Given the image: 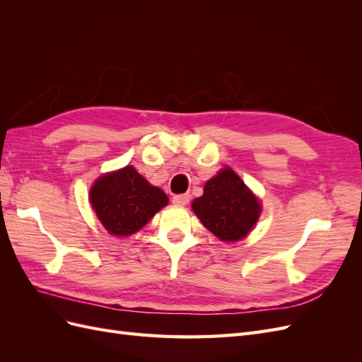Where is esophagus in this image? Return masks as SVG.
Listing matches in <instances>:
<instances>
[{
    "mask_svg": "<svg viewBox=\"0 0 362 362\" xmlns=\"http://www.w3.org/2000/svg\"><path fill=\"white\" fill-rule=\"evenodd\" d=\"M190 201V194L189 193H184V194H175L172 198V202L175 205H187Z\"/></svg>",
    "mask_w": 362,
    "mask_h": 362,
    "instance_id": "1",
    "label": "esophagus"
}]
</instances>
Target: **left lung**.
<instances>
[{
	"label": "left lung",
	"instance_id": "left-lung-1",
	"mask_svg": "<svg viewBox=\"0 0 362 362\" xmlns=\"http://www.w3.org/2000/svg\"><path fill=\"white\" fill-rule=\"evenodd\" d=\"M202 225L223 242L242 240L255 225L261 205L233 169L205 182L204 194L192 204Z\"/></svg>",
	"mask_w": 362,
	"mask_h": 362
}]
</instances>
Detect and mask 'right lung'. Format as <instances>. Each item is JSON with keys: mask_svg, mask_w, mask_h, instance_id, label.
Returning <instances> with one entry per match:
<instances>
[{"mask_svg": "<svg viewBox=\"0 0 362 362\" xmlns=\"http://www.w3.org/2000/svg\"><path fill=\"white\" fill-rule=\"evenodd\" d=\"M90 202L108 233L129 235L144 228L168 204V196L133 166H127L98 180L90 190Z\"/></svg>", "mask_w": 362, "mask_h": 362, "instance_id": "1", "label": "right lung"}]
</instances>
